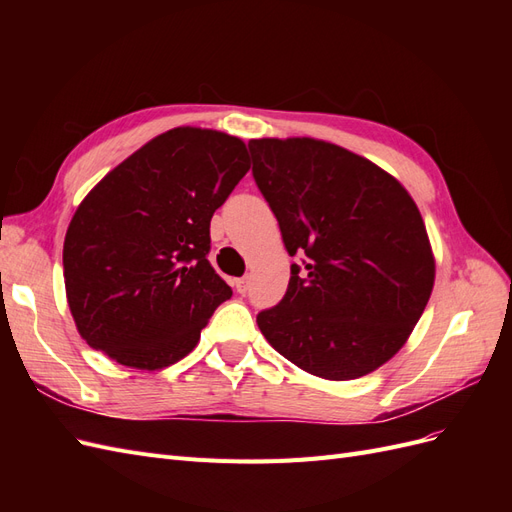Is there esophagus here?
Masks as SVG:
<instances>
[{
  "instance_id": "1",
  "label": "esophagus",
  "mask_w": 512,
  "mask_h": 512,
  "mask_svg": "<svg viewBox=\"0 0 512 512\" xmlns=\"http://www.w3.org/2000/svg\"><path fill=\"white\" fill-rule=\"evenodd\" d=\"M235 288L239 294H245L247 288H250V280H247V277H239V280H235Z\"/></svg>"
}]
</instances>
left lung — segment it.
I'll return each mask as SVG.
<instances>
[{
  "label": "left lung",
  "instance_id": "8db88e82",
  "mask_svg": "<svg viewBox=\"0 0 512 512\" xmlns=\"http://www.w3.org/2000/svg\"><path fill=\"white\" fill-rule=\"evenodd\" d=\"M254 179L290 256L284 299L256 322L290 363L354 380L408 342L436 280L416 203L393 175L316 138H254Z\"/></svg>",
  "mask_w": 512,
  "mask_h": 512
}]
</instances>
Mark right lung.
Wrapping results in <instances>:
<instances>
[{
	"label": "right lung",
	"mask_w": 512,
	"mask_h": 512,
	"mask_svg": "<svg viewBox=\"0 0 512 512\" xmlns=\"http://www.w3.org/2000/svg\"><path fill=\"white\" fill-rule=\"evenodd\" d=\"M250 170L237 136L173 128L115 166L72 215L66 297L85 342L156 371L190 354L232 297L209 265V226Z\"/></svg>",
	"instance_id": "1"
}]
</instances>
